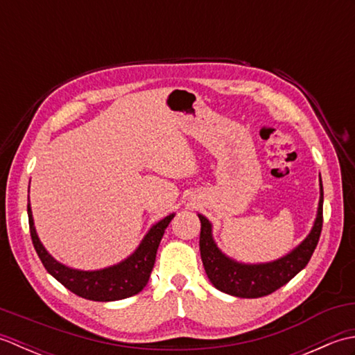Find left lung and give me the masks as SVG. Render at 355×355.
I'll list each match as a JSON object with an SVG mask.
<instances>
[{"label":"left lung","mask_w":355,"mask_h":355,"mask_svg":"<svg viewBox=\"0 0 355 355\" xmlns=\"http://www.w3.org/2000/svg\"><path fill=\"white\" fill-rule=\"evenodd\" d=\"M320 182V198L318 215L314 225L308 236L290 253L282 258L263 263H244L225 256L212 235V224L206 216L198 214L201 221L200 233V252L201 261L205 266L209 281L214 284L216 290L232 294L236 297L254 299L267 296L281 288L282 285L290 282L300 270L306 267L311 259L315 245L319 243L322 224H323V186Z\"/></svg>","instance_id":"8db88e82"}]
</instances>
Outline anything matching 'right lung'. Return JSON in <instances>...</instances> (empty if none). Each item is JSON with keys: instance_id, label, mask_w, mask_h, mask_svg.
Segmentation results:
<instances>
[{"instance_id": "obj_1", "label": "right lung", "mask_w": 355, "mask_h": 355, "mask_svg": "<svg viewBox=\"0 0 355 355\" xmlns=\"http://www.w3.org/2000/svg\"><path fill=\"white\" fill-rule=\"evenodd\" d=\"M27 214L30 236L45 270L71 293L88 300H96V302L126 299L145 288L150 271L154 268L157 248L160 245L166 227L175 216V214H171L154 224L141 239L140 245L135 248V252L122 262L102 270L85 271L67 267L53 258L37 238L30 205H27Z\"/></svg>"}]
</instances>
